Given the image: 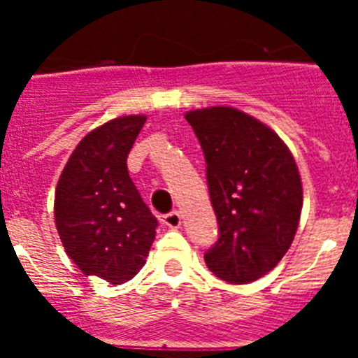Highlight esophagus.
<instances>
[{
    "label": "esophagus",
    "instance_id": "34e87169",
    "mask_svg": "<svg viewBox=\"0 0 358 358\" xmlns=\"http://www.w3.org/2000/svg\"><path fill=\"white\" fill-rule=\"evenodd\" d=\"M163 224L164 226L172 227V229H177V227L181 226V213L179 211H170V213L163 215Z\"/></svg>",
    "mask_w": 358,
    "mask_h": 358
}]
</instances>
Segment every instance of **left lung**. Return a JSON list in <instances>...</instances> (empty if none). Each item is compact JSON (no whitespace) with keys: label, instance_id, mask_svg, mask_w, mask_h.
<instances>
[{"label":"left lung","instance_id":"1","mask_svg":"<svg viewBox=\"0 0 358 358\" xmlns=\"http://www.w3.org/2000/svg\"><path fill=\"white\" fill-rule=\"evenodd\" d=\"M204 159L218 238L204 255L220 280L243 285L289 251L303 206L296 161L267 125L233 107L189 110Z\"/></svg>","mask_w":358,"mask_h":358}]
</instances>
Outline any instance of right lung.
<instances>
[{"mask_svg": "<svg viewBox=\"0 0 358 358\" xmlns=\"http://www.w3.org/2000/svg\"><path fill=\"white\" fill-rule=\"evenodd\" d=\"M145 122V116H123L91 131L73 150L55 192V224L66 255L85 276L113 285L138 274L156 238L157 218L127 170Z\"/></svg>", "mask_w": 358, "mask_h": 358, "instance_id": "1", "label": "right lung"}]
</instances>
